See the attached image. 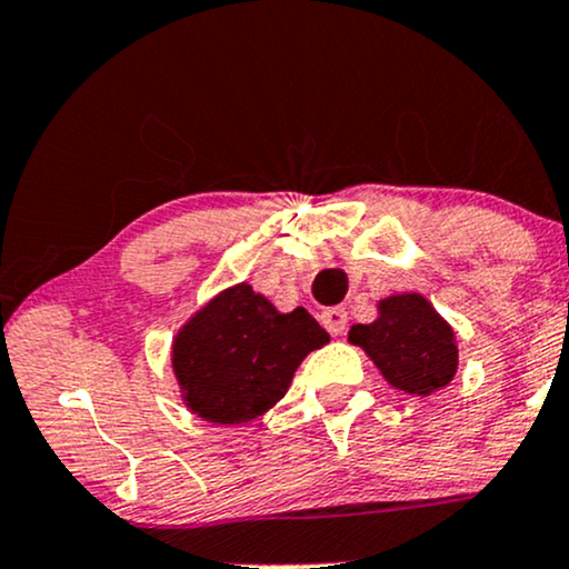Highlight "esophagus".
<instances>
[{"label":"esophagus","mask_w":569,"mask_h":569,"mask_svg":"<svg viewBox=\"0 0 569 569\" xmlns=\"http://www.w3.org/2000/svg\"><path fill=\"white\" fill-rule=\"evenodd\" d=\"M320 323L326 326V331L331 337H341L347 331V310L345 307H328V310L320 315Z\"/></svg>","instance_id":"1"}]
</instances>
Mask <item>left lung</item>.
<instances>
[{
  "mask_svg": "<svg viewBox=\"0 0 569 569\" xmlns=\"http://www.w3.org/2000/svg\"><path fill=\"white\" fill-rule=\"evenodd\" d=\"M350 341L366 350L389 385L408 395H432L456 376V333L421 293L379 302V318L352 326Z\"/></svg>",
  "mask_w": 569,
  "mask_h": 569,
  "instance_id": "left-lung-1",
  "label": "left lung"
}]
</instances>
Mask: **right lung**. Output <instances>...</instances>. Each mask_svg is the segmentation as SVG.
Listing matches in <instances>:
<instances>
[{
  "mask_svg": "<svg viewBox=\"0 0 569 569\" xmlns=\"http://www.w3.org/2000/svg\"><path fill=\"white\" fill-rule=\"evenodd\" d=\"M323 345L328 333L305 307L283 315L238 283L182 326L172 368L193 413L214 423H246L289 392L299 362Z\"/></svg>",
  "mask_w": 569,
  "mask_h": 569,
  "instance_id": "right-lung-1",
  "label": "right lung"
}]
</instances>
